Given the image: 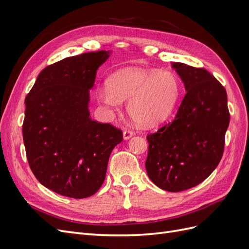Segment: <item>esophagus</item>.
Here are the masks:
<instances>
[{
	"mask_svg": "<svg viewBox=\"0 0 249 249\" xmlns=\"http://www.w3.org/2000/svg\"><path fill=\"white\" fill-rule=\"evenodd\" d=\"M132 136H134V132H132L130 130H125L123 134V137L124 140H129Z\"/></svg>",
	"mask_w": 249,
	"mask_h": 249,
	"instance_id": "esophagus-1",
	"label": "esophagus"
}]
</instances>
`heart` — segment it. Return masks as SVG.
<instances>
[{"label": "heart", "mask_w": 249, "mask_h": 249, "mask_svg": "<svg viewBox=\"0 0 249 249\" xmlns=\"http://www.w3.org/2000/svg\"><path fill=\"white\" fill-rule=\"evenodd\" d=\"M179 95L180 83L175 73L142 69L116 71L97 91L99 100L110 108L127 101V114L143 126L164 122L175 109Z\"/></svg>", "instance_id": "1"}]
</instances>
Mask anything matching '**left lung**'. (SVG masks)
<instances>
[{
	"label": "left lung",
	"instance_id": "left-lung-1",
	"mask_svg": "<svg viewBox=\"0 0 249 249\" xmlns=\"http://www.w3.org/2000/svg\"><path fill=\"white\" fill-rule=\"evenodd\" d=\"M187 93L177 115L147 135V176L163 190L179 192L203 182L219 164L230 124L224 87L203 69L171 63Z\"/></svg>",
	"mask_w": 249,
	"mask_h": 249
}]
</instances>
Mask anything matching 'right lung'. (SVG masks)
I'll return each instance as SVG.
<instances>
[{
    "label": "right lung",
    "mask_w": 249,
    "mask_h": 249,
    "mask_svg": "<svg viewBox=\"0 0 249 249\" xmlns=\"http://www.w3.org/2000/svg\"><path fill=\"white\" fill-rule=\"evenodd\" d=\"M111 51L85 53L47 66L25 104L22 137L39 183L71 198L91 196L103 185L109 157L123 132L89 117V90Z\"/></svg>",
    "instance_id": "add662e5"
}]
</instances>
